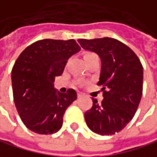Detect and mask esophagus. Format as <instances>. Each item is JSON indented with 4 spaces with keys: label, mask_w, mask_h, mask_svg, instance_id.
<instances>
[{
    "label": "esophagus",
    "mask_w": 157,
    "mask_h": 157,
    "mask_svg": "<svg viewBox=\"0 0 157 157\" xmlns=\"http://www.w3.org/2000/svg\"><path fill=\"white\" fill-rule=\"evenodd\" d=\"M82 96H83V94H82V93H78V94H77V97H78V98H82Z\"/></svg>",
    "instance_id": "34e87169"
}]
</instances>
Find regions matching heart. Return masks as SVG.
Masks as SVG:
<instances>
[{"instance_id": "obj_1", "label": "heart", "mask_w": 157, "mask_h": 157, "mask_svg": "<svg viewBox=\"0 0 157 157\" xmlns=\"http://www.w3.org/2000/svg\"><path fill=\"white\" fill-rule=\"evenodd\" d=\"M91 56H96V54H95V53H92V52H90V53H87V54H86V56H85V59H86V58H88V57H91Z\"/></svg>"}]
</instances>
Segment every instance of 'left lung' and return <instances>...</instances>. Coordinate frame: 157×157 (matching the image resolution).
I'll return each mask as SVG.
<instances>
[{
  "instance_id": "8db88e82",
  "label": "left lung",
  "mask_w": 157,
  "mask_h": 157,
  "mask_svg": "<svg viewBox=\"0 0 157 157\" xmlns=\"http://www.w3.org/2000/svg\"><path fill=\"white\" fill-rule=\"evenodd\" d=\"M81 47L96 52L101 59L98 86L104 99L93 98L92 108L85 113L88 128L100 135L121 132L133 118L143 95V65L124 43L111 37L78 39Z\"/></svg>"
}]
</instances>
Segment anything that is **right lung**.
Listing matches in <instances>:
<instances>
[{"label": "right lung", "mask_w": 157, "mask_h": 157, "mask_svg": "<svg viewBox=\"0 0 157 157\" xmlns=\"http://www.w3.org/2000/svg\"><path fill=\"white\" fill-rule=\"evenodd\" d=\"M81 49L74 39H42L19 55L12 70L13 101L27 129L52 134L62 126L63 115L77 98L73 89L59 93L54 87L71 56Z\"/></svg>", "instance_id": "1"}]
</instances>
